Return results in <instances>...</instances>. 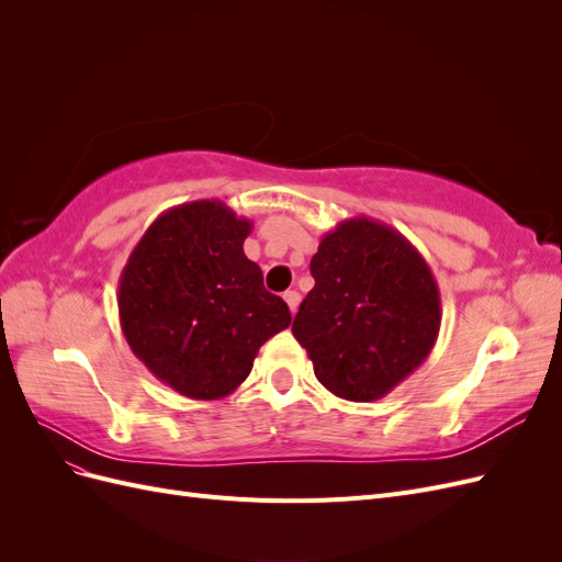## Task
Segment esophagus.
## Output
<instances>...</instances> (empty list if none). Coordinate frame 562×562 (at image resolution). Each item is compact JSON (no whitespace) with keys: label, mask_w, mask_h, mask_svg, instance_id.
<instances>
[{"label":"esophagus","mask_w":562,"mask_h":562,"mask_svg":"<svg viewBox=\"0 0 562 562\" xmlns=\"http://www.w3.org/2000/svg\"><path fill=\"white\" fill-rule=\"evenodd\" d=\"M283 300L288 304V310H291V314H295L297 312V304H300V293L297 291H285Z\"/></svg>","instance_id":"1"}]
</instances>
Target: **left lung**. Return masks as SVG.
<instances>
[{"mask_svg":"<svg viewBox=\"0 0 562 562\" xmlns=\"http://www.w3.org/2000/svg\"><path fill=\"white\" fill-rule=\"evenodd\" d=\"M310 269L316 283L293 335L335 396L378 401L427 361L440 293L427 260L398 229L347 217L323 236Z\"/></svg>","mask_w":562,"mask_h":562,"instance_id":"left-lung-1","label":"left lung"}]
</instances>
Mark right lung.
Here are the masks:
<instances>
[{"label": "right lung", "instance_id": "right-lung-1", "mask_svg": "<svg viewBox=\"0 0 562 562\" xmlns=\"http://www.w3.org/2000/svg\"><path fill=\"white\" fill-rule=\"evenodd\" d=\"M250 229L223 201L180 203L147 227L119 277L131 351L180 396H229L267 339L291 326L288 304L246 258Z\"/></svg>", "mask_w": 562, "mask_h": 562}]
</instances>
